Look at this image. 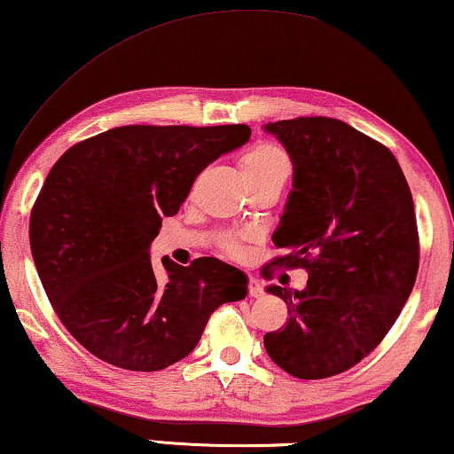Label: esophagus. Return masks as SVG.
I'll use <instances>...</instances> for the list:
<instances>
[{"label": "esophagus", "mask_w": 454, "mask_h": 454, "mask_svg": "<svg viewBox=\"0 0 454 454\" xmlns=\"http://www.w3.org/2000/svg\"><path fill=\"white\" fill-rule=\"evenodd\" d=\"M248 295L253 297H262V287H261V283H259V279H254V277H250V281H248Z\"/></svg>", "instance_id": "esophagus-1"}]
</instances>
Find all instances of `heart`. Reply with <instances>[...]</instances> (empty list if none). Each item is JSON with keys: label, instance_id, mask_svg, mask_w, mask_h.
<instances>
[{"label": "heart", "instance_id": "1", "mask_svg": "<svg viewBox=\"0 0 454 454\" xmlns=\"http://www.w3.org/2000/svg\"><path fill=\"white\" fill-rule=\"evenodd\" d=\"M289 157L277 145L270 142H261L250 148V151L240 159L242 177H262V175H289ZM230 253H234L236 247H226Z\"/></svg>", "mask_w": 454, "mask_h": 454}]
</instances>
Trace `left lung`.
<instances>
[{
  "label": "left lung",
  "mask_w": 454,
  "mask_h": 454,
  "mask_svg": "<svg viewBox=\"0 0 454 454\" xmlns=\"http://www.w3.org/2000/svg\"><path fill=\"white\" fill-rule=\"evenodd\" d=\"M294 165L277 248L308 270L303 289L269 286L289 320L267 355L297 379L342 373L389 333L418 273L414 200L389 148L334 118L270 121Z\"/></svg>",
  "instance_id": "8db88e82"
}]
</instances>
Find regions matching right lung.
Instances as JSON below:
<instances>
[{"instance_id":"obj_1","label":"right lung","mask_w":454,"mask_h":454,"mask_svg":"<svg viewBox=\"0 0 454 454\" xmlns=\"http://www.w3.org/2000/svg\"><path fill=\"white\" fill-rule=\"evenodd\" d=\"M250 138L247 124L120 126L77 142L51 168L30 215V248L54 312L101 361L160 371L198 347L209 316L248 277L201 256L189 267L151 242L204 168Z\"/></svg>"}]
</instances>
